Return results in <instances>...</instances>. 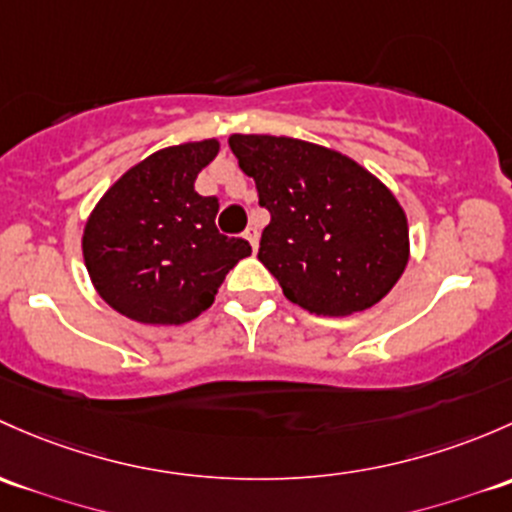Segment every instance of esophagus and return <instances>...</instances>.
I'll return each instance as SVG.
<instances>
[{
	"mask_svg": "<svg viewBox=\"0 0 512 512\" xmlns=\"http://www.w3.org/2000/svg\"><path fill=\"white\" fill-rule=\"evenodd\" d=\"M245 238L252 245V250H257V245H260V233H257V228H247Z\"/></svg>",
	"mask_w": 512,
	"mask_h": 512,
	"instance_id": "34e87169",
	"label": "esophagus"
}]
</instances>
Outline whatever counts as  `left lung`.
Masks as SVG:
<instances>
[{
    "mask_svg": "<svg viewBox=\"0 0 512 512\" xmlns=\"http://www.w3.org/2000/svg\"><path fill=\"white\" fill-rule=\"evenodd\" d=\"M230 149L270 213L257 260L319 316L370 309L410 257L400 203L353 159L292 137L233 134Z\"/></svg>",
    "mask_w": 512,
    "mask_h": 512,
    "instance_id": "obj_1",
    "label": "left lung"
}]
</instances>
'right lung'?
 Returning a JSON list of instances; mask_svg holds the SVG:
<instances>
[{
    "label": "right lung",
    "instance_id": "right-lung-1",
    "mask_svg": "<svg viewBox=\"0 0 512 512\" xmlns=\"http://www.w3.org/2000/svg\"><path fill=\"white\" fill-rule=\"evenodd\" d=\"M215 154V139L161 149L102 196L85 225L83 257L115 311L142 324H186L252 252L247 240L218 233V198L193 188Z\"/></svg>",
    "mask_w": 512,
    "mask_h": 512
}]
</instances>
